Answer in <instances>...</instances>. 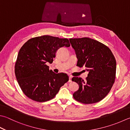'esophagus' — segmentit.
Returning a JSON list of instances; mask_svg holds the SVG:
<instances>
[{"label":"esophagus","instance_id":"obj_1","mask_svg":"<svg viewBox=\"0 0 130 130\" xmlns=\"http://www.w3.org/2000/svg\"><path fill=\"white\" fill-rule=\"evenodd\" d=\"M72 76H70V77H69V82H72Z\"/></svg>","mask_w":130,"mask_h":130}]
</instances>
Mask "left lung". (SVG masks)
<instances>
[{
  "instance_id": "left-lung-1",
  "label": "left lung",
  "mask_w": 130,
  "mask_h": 130,
  "mask_svg": "<svg viewBox=\"0 0 130 130\" xmlns=\"http://www.w3.org/2000/svg\"><path fill=\"white\" fill-rule=\"evenodd\" d=\"M70 42L78 59V67H86V80L73 77L79 89L73 97L84 104L98 103L105 97L114 83L116 61L109 48L98 40L89 38H72Z\"/></svg>"
}]
</instances>
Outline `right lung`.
I'll return each instance as SVG.
<instances>
[{"instance_id":"1","label":"right lung","mask_w":130,"mask_h":130,"mask_svg":"<svg viewBox=\"0 0 130 130\" xmlns=\"http://www.w3.org/2000/svg\"><path fill=\"white\" fill-rule=\"evenodd\" d=\"M66 38L43 35L31 38L20 50L15 65V75L23 92L31 100L44 102L52 99L69 80L66 73L50 70L57 51L69 47Z\"/></svg>"}]
</instances>
